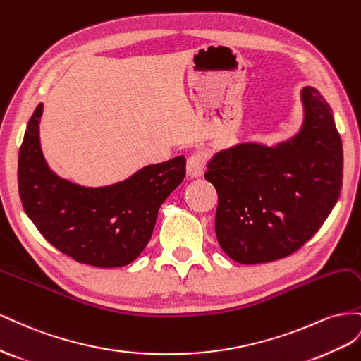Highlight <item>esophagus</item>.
<instances>
[{
    "label": "esophagus",
    "instance_id": "obj_1",
    "mask_svg": "<svg viewBox=\"0 0 361 361\" xmlns=\"http://www.w3.org/2000/svg\"><path fill=\"white\" fill-rule=\"evenodd\" d=\"M205 169V157L201 152H195L188 159V177L189 178H200Z\"/></svg>",
    "mask_w": 361,
    "mask_h": 361
}]
</instances>
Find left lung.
Segmentation results:
<instances>
[{
  "label": "left lung",
  "mask_w": 361,
  "mask_h": 361,
  "mask_svg": "<svg viewBox=\"0 0 361 361\" xmlns=\"http://www.w3.org/2000/svg\"><path fill=\"white\" fill-rule=\"evenodd\" d=\"M300 130L274 145L240 142L214 152L205 180L218 192L216 238L242 264L295 252L321 228L342 190L343 149L331 107L301 90Z\"/></svg>",
  "instance_id": "1"
}]
</instances>
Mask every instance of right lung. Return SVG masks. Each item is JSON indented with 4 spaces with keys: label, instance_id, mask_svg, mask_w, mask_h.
Masks as SVG:
<instances>
[{
    "label": "right lung",
    "instance_id": "right-lung-1",
    "mask_svg": "<svg viewBox=\"0 0 361 361\" xmlns=\"http://www.w3.org/2000/svg\"><path fill=\"white\" fill-rule=\"evenodd\" d=\"M44 104L30 118L18 159L23 207L39 233L78 263L121 267L148 245L160 205L186 177V159L154 163L110 186L87 188L61 178L40 148Z\"/></svg>",
    "mask_w": 361,
    "mask_h": 361
}]
</instances>
